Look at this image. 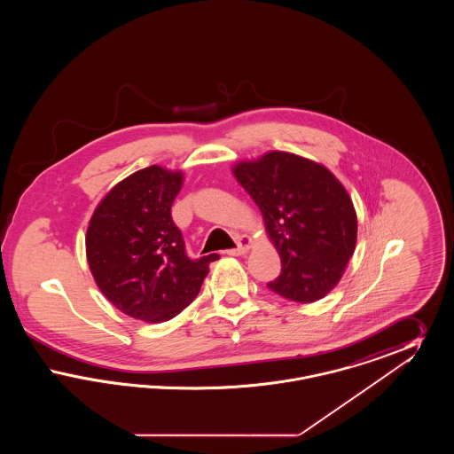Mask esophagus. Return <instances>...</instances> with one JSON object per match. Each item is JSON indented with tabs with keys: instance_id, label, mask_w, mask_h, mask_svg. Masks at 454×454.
I'll return each instance as SVG.
<instances>
[{
	"instance_id": "esophagus-1",
	"label": "esophagus",
	"mask_w": 454,
	"mask_h": 454,
	"mask_svg": "<svg viewBox=\"0 0 454 454\" xmlns=\"http://www.w3.org/2000/svg\"><path fill=\"white\" fill-rule=\"evenodd\" d=\"M250 247H252V239L248 237H245V235H241V237H238L237 247L231 248V250H228L226 254H228V255H245V254L250 250Z\"/></svg>"
}]
</instances>
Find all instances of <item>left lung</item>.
Listing matches in <instances>:
<instances>
[{
    "mask_svg": "<svg viewBox=\"0 0 454 454\" xmlns=\"http://www.w3.org/2000/svg\"><path fill=\"white\" fill-rule=\"evenodd\" d=\"M281 255V274L267 287L286 300L313 302L340 281L357 239V217L342 184L325 167L270 152L235 167Z\"/></svg>",
    "mask_w": 454,
    "mask_h": 454,
    "instance_id": "1",
    "label": "left lung"
}]
</instances>
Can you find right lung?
<instances>
[{
	"label": "right lung",
	"mask_w": 454,
	"mask_h": 454,
	"mask_svg": "<svg viewBox=\"0 0 454 454\" xmlns=\"http://www.w3.org/2000/svg\"><path fill=\"white\" fill-rule=\"evenodd\" d=\"M182 173L148 167L119 182L95 209L87 231L93 279L117 309L160 324L194 301L207 276L211 254L191 259L172 204Z\"/></svg>",
	"instance_id": "obj_1"
}]
</instances>
